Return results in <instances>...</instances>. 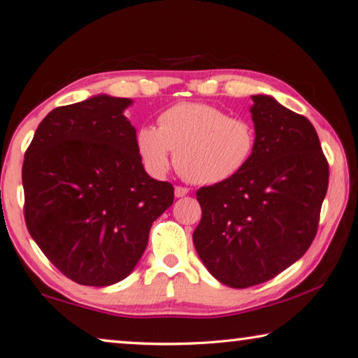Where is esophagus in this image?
I'll list each match as a JSON object with an SVG mask.
<instances>
[{"label": "esophagus", "instance_id": "1", "mask_svg": "<svg viewBox=\"0 0 358 358\" xmlns=\"http://www.w3.org/2000/svg\"><path fill=\"white\" fill-rule=\"evenodd\" d=\"M189 189L187 187H183V186H175V197L177 199H181L185 197V195H187Z\"/></svg>", "mask_w": 358, "mask_h": 358}]
</instances>
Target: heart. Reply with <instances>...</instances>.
<instances>
[{
    "instance_id": "1",
    "label": "heart",
    "mask_w": 358,
    "mask_h": 358,
    "mask_svg": "<svg viewBox=\"0 0 358 358\" xmlns=\"http://www.w3.org/2000/svg\"><path fill=\"white\" fill-rule=\"evenodd\" d=\"M139 155L161 177L172 163L197 185H219L239 175L253 158L255 125L231 117L209 103L183 102L159 116L158 127L144 125L136 136Z\"/></svg>"
}]
</instances>
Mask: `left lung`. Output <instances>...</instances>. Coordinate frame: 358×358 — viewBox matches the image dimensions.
<instances>
[{
  "label": "left lung",
  "mask_w": 358,
  "mask_h": 358,
  "mask_svg": "<svg viewBox=\"0 0 358 358\" xmlns=\"http://www.w3.org/2000/svg\"><path fill=\"white\" fill-rule=\"evenodd\" d=\"M253 158L234 178L200 187L192 239L208 271L233 289L262 284L303 257L317 234L329 164L310 121L251 96Z\"/></svg>",
  "instance_id": "8db88e82"
}]
</instances>
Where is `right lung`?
<instances>
[{"mask_svg": "<svg viewBox=\"0 0 358 358\" xmlns=\"http://www.w3.org/2000/svg\"><path fill=\"white\" fill-rule=\"evenodd\" d=\"M127 97L96 94L52 110L23 163L29 234L63 275L107 287L141 259L173 187L145 172Z\"/></svg>", "mask_w": 358, "mask_h": 358, "instance_id": "obj_1", "label": "right lung"}]
</instances>
